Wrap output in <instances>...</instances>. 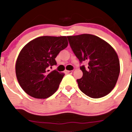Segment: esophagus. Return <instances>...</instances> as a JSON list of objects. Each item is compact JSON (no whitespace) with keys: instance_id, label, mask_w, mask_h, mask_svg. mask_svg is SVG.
<instances>
[{"instance_id":"34e87169","label":"esophagus","mask_w":132,"mask_h":132,"mask_svg":"<svg viewBox=\"0 0 132 132\" xmlns=\"http://www.w3.org/2000/svg\"><path fill=\"white\" fill-rule=\"evenodd\" d=\"M64 72L66 73L71 74L73 73V71H70V70H64Z\"/></svg>"}]
</instances>
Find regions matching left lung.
Listing matches in <instances>:
<instances>
[{
  "mask_svg": "<svg viewBox=\"0 0 132 132\" xmlns=\"http://www.w3.org/2000/svg\"><path fill=\"white\" fill-rule=\"evenodd\" d=\"M70 46L80 62L83 76L77 80L80 91L93 98L107 95L114 88L120 72L118 55L110 44L93 34L67 36Z\"/></svg>",
  "mask_w": 132,
  "mask_h": 132,
  "instance_id": "1",
  "label": "left lung"
}]
</instances>
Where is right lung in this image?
Segmentation results:
<instances>
[{"label":"right lung","instance_id":"1","mask_svg":"<svg viewBox=\"0 0 132 132\" xmlns=\"http://www.w3.org/2000/svg\"><path fill=\"white\" fill-rule=\"evenodd\" d=\"M68 45L66 36H41L28 43L21 50L15 65L20 86L27 94L45 99L57 90L64 74L49 68L56 65L55 59Z\"/></svg>","mask_w":132,"mask_h":132}]
</instances>
